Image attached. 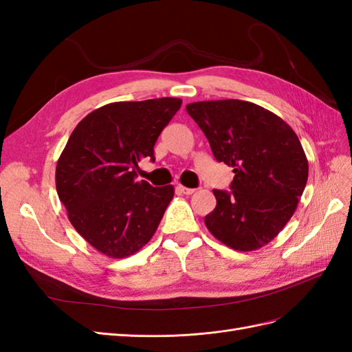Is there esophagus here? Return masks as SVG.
<instances>
[{"mask_svg":"<svg viewBox=\"0 0 352 352\" xmlns=\"http://www.w3.org/2000/svg\"><path fill=\"white\" fill-rule=\"evenodd\" d=\"M178 190H179V192H182V193H184V195H193V193L196 192V188H188V187H184V186H182V184L178 186Z\"/></svg>","mask_w":352,"mask_h":352,"instance_id":"obj_1","label":"esophagus"}]
</instances>
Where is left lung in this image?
Instances as JSON below:
<instances>
[{
	"instance_id": "1",
	"label": "left lung",
	"mask_w": 352,
	"mask_h": 352,
	"mask_svg": "<svg viewBox=\"0 0 352 352\" xmlns=\"http://www.w3.org/2000/svg\"><path fill=\"white\" fill-rule=\"evenodd\" d=\"M218 162L233 168L232 192L214 190L217 206L208 230L234 250H256L289 223L308 179V160L282 118L243 100H209L186 106Z\"/></svg>"
}]
</instances>
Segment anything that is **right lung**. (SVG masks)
Returning <instances> with one entry per match:
<instances>
[{"instance_id": "right-lung-1", "label": "right lung", "mask_w": 352, "mask_h": 352, "mask_svg": "<svg viewBox=\"0 0 352 352\" xmlns=\"http://www.w3.org/2000/svg\"><path fill=\"white\" fill-rule=\"evenodd\" d=\"M182 98L116 102L88 113L57 160L56 188L76 232L109 258L138 252L156 233L174 187L137 182L143 157L155 160L159 134Z\"/></svg>"}]
</instances>
